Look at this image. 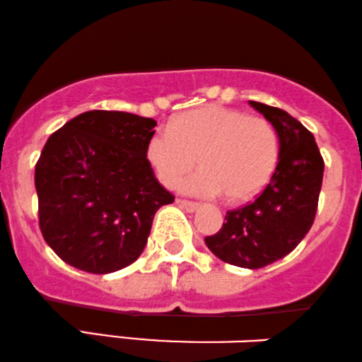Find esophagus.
<instances>
[{"instance_id": "1", "label": "esophagus", "mask_w": 362, "mask_h": 362, "mask_svg": "<svg viewBox=\"0 0 362 362\" xmlns=\"http://www.w3.org/2000/svg\"><path fill=\"white\" fill-rule=\"evenodd\" d=\"M177 205H180L181 208H185L186 211H197L199 208V203L189 202V199H177Z\"/></svg>"}]
</instances>
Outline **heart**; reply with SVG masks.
Returning a JSON list of instances; mask_svg holds the SVG:
<instances>
[{
  "instance_id": "heart-1",
  "label": "heart",
  "mask_w": 362,
  "mask_h": 362,
  "mask_svg": "<svg viewBox=\"0 0 362 362\" xmlns=\"http://www.w3.org/2000/svg\"><path fill=\"white\" fill-rule=\"evenodd\" d=\"M146 160L157 181L171 189L199 160L203 169L182 185V191L197 197L227 194L230 202H245L274 176L279 137L266 118L206 105L177 115L169 129L152 132Z\"/></svg>"
}]
</instances>
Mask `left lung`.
Returning <instances> with one entry per match:
<instances>
[{"instance_id": "obj_1", "label": "left lung", "mask_w": 362, "mask_h": 362, "mask_svg": "<svg viewBox=\"0 0 362 362\" xmlns=\"http://www.w3.org/2000/svg\"><path fill=\"white\" fill-rule=\"evenodd\" d=\"M274 125L279 163L274 176L249 205L227 211L206 247L228 264L259 269L291 252L315 220L324 180V159L312 132L281 108L249 101Z\"/></svg>"}]
</instances>
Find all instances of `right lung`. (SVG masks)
Masks as SVG:
<instances>
[{"mask_svg":"<svg viewBox=\"0 0 362 362\" xmlns=\"http://www.w3.org/2000/svg\"><path fill=\"white\" fill-rule=\"evenodd\" d=\"M156 120L91 110L50 135L35 165L38 225L64 262L108 274L137 261L174 197L146 160Z\"/></svg>","mask_w":362,"mask_h":362,"instance_id":"obj_1","label":"right lung"}]
</instances>
